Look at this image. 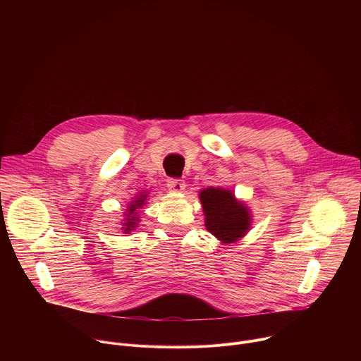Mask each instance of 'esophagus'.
<instances>
[{
    "mask_svg": "<svg viewBox=\"0 0 361 361\" xmlns=\"http://www.w3.org/2000/svg\"><path fill=\"white\" fill-rule=\"evenodd\" d=\"M167 185H169L170 190L177 191V192H181V191L185 190V181L181 180V178H169Z\"/></svg>",
    "mask_w": 361,
    "mask_h": 361,
    "instance_id": "obj_1",
    "label": "esophagus"
}]
</instances>
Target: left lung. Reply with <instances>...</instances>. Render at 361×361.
Wrapping results in <instances>:
<instances>
[{
	"label": "left lung",
	"instance_id": "8db88e82",
	"mask_svg": "<svg viewBox=\"0 0 361 361\" xmlns=\"http://www.w3.org/2000/svg\"><path fill=\"white\" fill-rule=\"evenodd\" d=\"M200 200L205 214V227L219 240L231 243L247 233L250 214L233 192L210 187L200 192Z\"/></svg>",
	"mask_w": 361,
	"mask_h": 361
}]
</instances>
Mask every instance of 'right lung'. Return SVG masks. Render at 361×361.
I'll use <instances>...</instances> for the list:
<instances>
[{
	"label": "right lung",
	"instance_id": "add662e5",
	"mask_svg": "<svg viewBox=\"0 0 361 361\" xmlns=\"http://www.w3.org/2000/svg\"><path fill=\"white\" fill-rule=\"evenodd\" d=\"M144 198H145V195H141L138 200H135L130 207H128V214H127V221L124 223V227L123 228H126L124 231L126 233H130L134 227H135V223L138 221V219L135 217V210L138 209V207H141V205L144 204Z\"/></svg>",
	"mask_w": 361,
	"mask_h": 361
}]
</instances>
